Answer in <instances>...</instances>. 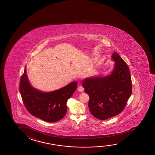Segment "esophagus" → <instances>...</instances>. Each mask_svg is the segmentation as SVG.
<instances>
[{
	"label": "esophagus",
	"instance_id": "34e87169",
	"mask_svg": "<svg viewBox=\"0 0 155 155\" xmlns=\"http://www.w3.org/2000/svg\"><path fill=\"white\" fill-rule=\"evenodd\" d=\"M78 90L80 92H83L84 91V88L82 86H79L78 88Z\"/></svg>",
	"mask_w": 155,
	"mask_h": 155
}]
</instances>
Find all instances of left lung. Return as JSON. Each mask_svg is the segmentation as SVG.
Here are the masks:
<instances>
[{
  "mask_svg": "<svg viewBox=\"0 0 155 155\" xmlns=\"http://www.w3.org/2000/svg\"><path fill=\"white\" fill-rule=\"evenodd\" d=\"M111 59L114 64L111 74L91 76L82 82L90 97V113L99 120H106L121 112L132 94V80L126 63L116 52Z\"/></svg>",
  "mask_w": 155,
  "mask_h": 155,
  "instance_id": "obj_1",
  "label": "left lung"
}]
</instances>
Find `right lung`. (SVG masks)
<instances>
[{"mask_svg": "<svg viewBox=\"0 0 155 155\" xmlns=\"http://www.w3.org/2000/svg\"><path fill=\"white\" fill-rule=\"evenodd\" d=\"M77 84L75 81L57 90L42 92L31 85L25 66L20 83V92L25 108L31 114L47 122L55 123L66 114L67 100L75 91Z\"/></svg>", "mask_w": 155, "mask_h": 155, "instance_id": "1", "label": "right lung"}]
</instances>
